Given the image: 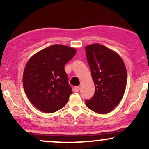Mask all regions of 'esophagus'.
<instances>
[{
    "label": "esophagus",
    "mask_w": 149,
    "mask_h": 149,
    "mask_svg": "<svg viewBox=\"0 0 149 149\" xmlns=\"http://www.w3.org/2000/svg\"><path fill=\"white\" fill-rule=\"evenodd\" d=\"M79 90H80L79 86H76L73 88V91H74L75 92H78V91H79Z\"/></svg>",
    "instance_id": "34e87169"
}]
</instances>
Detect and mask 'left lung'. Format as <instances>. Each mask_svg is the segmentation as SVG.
Returning <instances> with one entry per match:
<instances>
[{
  "mask_svg": "<svg viewBox=\"0 0 149 149\" xmlns=\"http://www.w3.org/2000/svg\"><path fill=\"white\" fill-rule=\"evenodd\" d=\"M95 85V95L85 100L89 109L100 114L111 112L120 103L127 84V71L117 53L99 43L85 47Z\"/></svg>",
  "mask_w": 149,
  "mask_h": 149,
  "instance_id": "obj_1",
  "label": "left lung"
}]
</instances>
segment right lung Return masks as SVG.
<instances>
[{"mask_svg": "<svg viewBox=\"0 0 149 149\" xmlns=\"http://www.w3.org/2000/svg\"><path fill=\"white\" fill-rule=\"evenodd\" d=\"M76 49L54 45L42 49L28 61L23 74L26 95L34 107L47 113L57 111L72 94L64 66Z\"/></svg>", "mask_w": 149, "mask_h": 149, "instance_id": "right-lung-1", "label": "right lung"}]
</instances>
